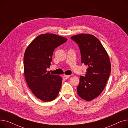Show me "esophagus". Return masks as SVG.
<instances>
[{
    "label": "esophagus",
    "mask_w": 128,
    "mask_h": 128,
    "mask_svg": "<svg viewBox=\"0 0 128 128\" xmlns=\"http://www.w3.org/2000/svg\"><path fill=\"white\" fill-rule=\"evenodd\" d=\"M70 77V76H69V75H64L63 79H64V80H66V79H68Z\"/></svg>",
    "instance_id": "1"
}]
</instances>
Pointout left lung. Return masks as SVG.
Instances as JSON below:
<instances>
[{"mask_svg":"<svg viewBox=\"0 0 128 128\" xmlns=\"http://www.w3.org/2000/svg\"><path fill=\"white\" fill-rule=\"evenodd\" d=\"M70 38L79 46L82 63L88 66L85 76H80L77 93L82 99L90 101L97 98L105 88L111 71L110 58L94 36L82 34Z\"/></svg>","mask_w":128,"mask_h":128,"instance_id":"8db88e82","label":"left lung"}]
</instances>
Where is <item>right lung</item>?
Here are the masks:
<instances>
[{"label": "right lung", "instance_id": "add662e5", "mask_svg": "<svg viewBox=\"0 0 128 128\" xmlns=\"http://www.w3.org/2000/svg\"><path fill=\"white\" fill-rule=\"evenodd\" d=\"M68 39L53 34L37 36L27 47L24 56V75L32 93L44 102L54 100L61 88L62 79L46 71L54 49Z\"/></svg>", "mask_w": 128, "mask_h": 128}]
</instances>
